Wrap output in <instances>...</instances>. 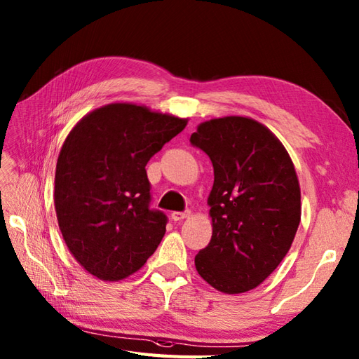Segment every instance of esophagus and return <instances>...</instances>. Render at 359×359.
Listing matches in <instances>:
<instances>
[{
  "instance_id": "34e87169",
  "label": "esophagus",
  "mask_w": 359,
  "mask_h": 359,
  "mask_svg": "<svg viewBox=\"0 0 359 359\" xmlns=\"http://www.w3.org/2000/svg\"><path fill=\"white\" fill-rule=\"evenodd\" d=\"M189 216H190L189 210H187V212H173V213H172V219H173L175 222H178V221L186 219V217H189Z\"/></svg>"
}]
</instances>
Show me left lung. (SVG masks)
I'll return each mask as SVG.
<instances>
[{"instance_id":"8db88e82","label":"left lung","mask_w":359,"mask_h":359,"mask_svg":"<svg viewBox=\"0 0 359 359\" xmlns=\"http://www.w3.org/2000/svg\"><path fill=\"white\" fill-rule=\"evenodd\" d=\"M190 143L213 164V234L195 257L215 290H255L290 251L300 224V186L290 154L259 121L230 116L201 123Z\"/></svg>"}]
</instances>
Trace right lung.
Segmentation results:
<instances>
[{"mask_svg": "<svg viewBox=\"0 0 359 359\" xmlns=\"http://www.w3.org/2000/svg\"><path fill=\"white\" fill-rule=\"evenodd\" d=\"M187 118L109 103L79 121L60 149L55 208L69 252L90 274L117 282L160 245L168 216L151 208L146 164Z\"/></svg>", "mask_w": 359, "mask_h": 359, "instance_id": "add662e5", "label": "right lung"}]
</instances>
